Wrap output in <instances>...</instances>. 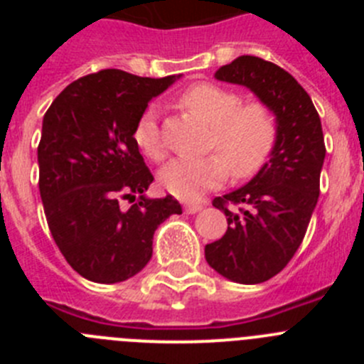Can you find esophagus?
<instances>
[{
  "mask_svg": "<svg viewBox=\"0 0 364 364\" xmlns=\"http://www.w3.org/2000/svg\"><path fill=\"white\" fill-rule=\"evenodd\" d=\"M200 210H202V204H198V202H188V204L184 205V211L189 215L198 213Z\"/></svg>",
  "mask_w": 364,
  "mask_h": 364,
  "instance_id": "esophagus-1",
  "label": "esophagus"
}]
</instances>
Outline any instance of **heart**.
<instances>
[{"label":"heart","instance_id":"heart-1","mask_svg":"<svg viewBox=\"0 0 364 364\" xmlns=\"http://www.w3.org/2000/svg\"><path fill=\"white\" fill-rule=\"evenodd\" d=\"M180 105L211 127L205 149L217 154L198 159H176L160 171V184L175 197L193 200L204 191L220 186L230 175L244 180L255 175L268 162L277 142V120L268 105L260 102L242 104L239 92L197 83L180 95ZM136 147L151 160L166 154L154 105L144 109L133 131Z\"/></svg>","mask_w":364,"mask_h":364}]
</instances>
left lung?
Masks as SVG:
<instances>
[{"label":"left lung","mask_w":364,"mask_h":364,"mask_svg":"<svg viewBox=\"0 0 364 364\" xmlns=\"http://www.w3.org/2000/svg\"><path fill=\"white\" fill-rule=\"evenodd\" d=\"M215 78L250 89L277 120L268 162L246 186L213 200L226 215L228 231L204 250L208 264L222 277L259 284L277 275L304 239L319 198L323 127L308 92L275 63L239 56Z\"/></svg>","instance_id":"8db88e82"}]
</instances>
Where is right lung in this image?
<instances>
[{"mask_svg":"<svg viewBox=\"0 0 364 364\" xmlns=\"http://www.w3.org/2000/svg\"><path fill=\"white\" fill-rule=\"evenodd\" d=\"M180 76L100 70L67 85L45 112L38 146L45 217L70 268L87 281L134 277L153 255L156 228L182 213L171 195L147 197L153 175L133 140L147 104ZM120 198L135 204L125 210Z\"/></svg>","mask_w":364,"mask_h":364,"instance_id":"right-lung-1","label":"right lung"}]
</instances>
